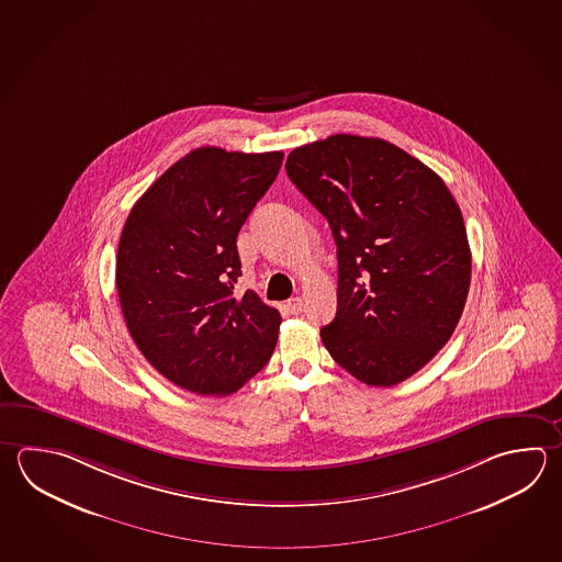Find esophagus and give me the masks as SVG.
<instances>
[{
	"instance_id": "34e87169",
	"label": "esophagus",
	"mask_w": 562,
	"mask_h": 562,
	"mask_svg": "<svg viewBox=\"0 0 562 562\" xmlns=\"http://www.w3.org/2000/svg\"><path fill=\"white\" fill-rule=\"evenodd\" d=\"M302 306H304V304H302V297H290L286 302L288 312H290V314H300Z\"/></svg>"
}]
</instances>
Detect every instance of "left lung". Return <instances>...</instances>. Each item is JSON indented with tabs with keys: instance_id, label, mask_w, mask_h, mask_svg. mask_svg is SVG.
<instances>
[{
	"instance_id": "obj_1",
	"label": "left lung",
	"mask_w": 562,
	"mask_h": 562,
	"mask_svg": "<svg viewBox=\"0 0 562 562\" xmlns=\"http://www.w3.org/2000/svg\"><path fill=\"white\" fill-rule=\"evenodd\" d=\"M338 246V312L319 329L353 378H412L456 331L471 282L463 214L441 177L383 138L331 135L288 155Z\"/></svg>"
}]
</instances>
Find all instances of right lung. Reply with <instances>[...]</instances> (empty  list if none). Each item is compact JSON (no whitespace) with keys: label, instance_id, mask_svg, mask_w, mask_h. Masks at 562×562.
I'll return each mask as SVG.
<instances>
[{"label":"right lung","instance_id":"right-lung-1","mask_svg":"<svg viewBox=\"0 0 562 562\" xmlns=\"http://www.w3.org/2000/svg\"><path fill=\"white\" fill-rule=\"evenodd\" d=\"M282 160L280 150L194 148L128 212L115 272L128 334L187 392H238L274 351L280 312L252 290L234 297V284L236 236Z\"/></svg>","mask_w":562,"mask_h":562}]
</instances>
